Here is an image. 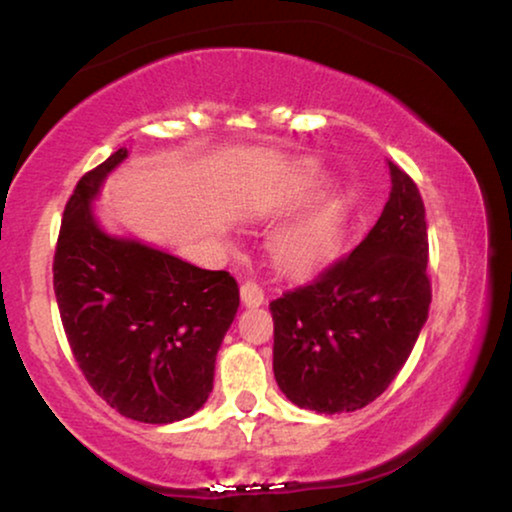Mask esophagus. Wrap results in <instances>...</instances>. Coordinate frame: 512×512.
<instances>
[{
    "label": "esophagus",
    "mask_w": 512,
    "mask_h": 512,
    "mask_svg": "<svg viewBox=\"0 0 512 512\" xmlns=\"http://www.w3.org/2000/svg\"><path fill=\"white\" fill-rule=\"evenodd\" d=\"M240 296H242V303L247 307H258V305H263V300H265L263 289L256 282H251V279L240 286Z\"/></svg>",
    "instance_id": "esophagus-1"
}]
</instances>
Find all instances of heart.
Here are the masks:
<instances>
[{
	"label": "heart",
	"instance_id": "obj_1",
	"mask_svg": "<svg viewBox=\"0 0 512 512\" xmlns=\"http://www.w3.org/2000/svg\"><path fill=\"white\" fill-rule=\"evenodd\" d=\"M342 228H345V205L342 200H333L310 219L277 235L272 242V254L279 265L289 270L314 268L340 247Z\"/></svg>",
	"mask_w": 512,
	"mask_h": 512
}]
</instances>
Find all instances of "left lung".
<instances>
[{"instance_id":"1","label":"left lung","mask_w":512,"mask_h":512,"mask_svg":"<svg viewBox=\"0 0 512 512\" xmlns=\"http://www.w3.org/2000/svg\"><path fill=\"white\" fill-rule=\"evenodd\" d=\"M389 172V200L359 247L270 303L272 370L298 408H366L408 361L429 317L424 202L401 167L389 163Z\"/></svg>"}]
</instances>
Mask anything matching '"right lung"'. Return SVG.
Returning a JSON list of instances; mask_svg holds the SVG:
<instances>
[{
	"label": "right lung",
	"mask_w": 512,
	"mask_h": 512,
	"mask_svg": "<svg viewBox=\"0 0 512 512\" xmlns=\"http://www.w3.org/2000/svg\"><path fill=\"white\" fill-rule=\"evenodd\" d=\"M125 156L128 149H118L83 174L67 200L53 289L67 342L95 394L135 422L170 424L207 401L240 289L226 270L195 268L97 226L90 200Z\"/></svg>",
	"instance_id": "1"
}]
</instances>
